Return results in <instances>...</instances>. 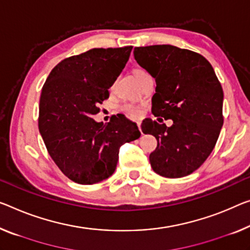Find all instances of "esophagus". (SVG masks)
I'll return each mask as SVG.
<instances>
[{
  "label": "esophagus",
  "mask_w": 250,
  "mask_h": 250,
  "mask_svg": "<svg viewBox=\"0 0 250 250\" xmlns=\"http://www.w3.org/2000/svg\"><path fill=\"white\" fill-rule=\"evenodd\" d=\"M141 122H137V126H138V129H140V132L142 133V127H141Z\"/></svg>",
  "instance_id": "1"
}]
</instances>
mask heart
I'll return each instance as SVG.
<instances>
[{
	"label": "heart",
	"instance_id": "1",
	"mask_svg": "<svg viewBox=\"0 0 250 250\" xmlns=\"http://www.w3.org/2000/svg\"><path fill=\"white\" fill-rule=\"evenodd\" d=\"M144 74H146V72H145L143 69H135V70H134V76H135V78H137L138 76L144 75ZM121 110L130 118H138V117H141V115H142L141 106L136 105V104H132V103L123 104V105L121 106Z\"/></svg>",
	"mask_w": 250,
	"mask_h": 250
}]
</instances>
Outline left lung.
<instances>
[{
    "instance_id": "1",
    "label": "left lung",
    "mask_w": 250,
    "mask_h": 250,
    "mask_svg": "<svg viewBox=\"0 0 250 250\" xmlns=\"http://www.w3.org/2000/svg\"><path fill=\"white\" fill-rule=\"evenodd\" d=\"M134 58L155 79L152 113L173 121L170 127L151 118L142 123L157 140L151 167L165 178L189 175L212 152L224 124V91L213 68L199 53L170 44L136 47Z\"/></svg>"
}]
</instances>
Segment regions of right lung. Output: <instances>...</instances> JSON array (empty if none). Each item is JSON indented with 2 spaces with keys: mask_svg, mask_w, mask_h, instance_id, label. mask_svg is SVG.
<instances>
[{
  "mask_svg": "<svg viewBox=\"0 0 250 250\" xmlns=\"http://www.w3.org/2000/svg\"><path fill=\"white\" fill-rule=\"evenodd\" d=\"M133 47L95 48L52 69L42 87L39 130L51 159L79 184H94L115 172L123 144L141 136L123 114L103 125L93 120L121 75Z\"/></svg>",
  "mask_w": 250,
  "mask_h": 250,
  "instance_id": "add662e5",
  "label": "right lung"
}]
</instances>
